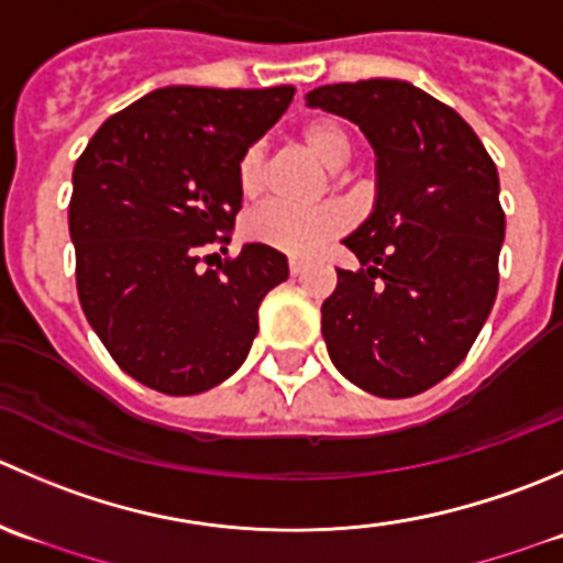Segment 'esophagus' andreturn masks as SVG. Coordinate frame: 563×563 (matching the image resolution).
Here are the masks:
<instances>
[{
    "label": "esophagus",
    "instance_id": "34e87169",
    "mask_svg": "<svg viewBox=\"0 0 563 563\" xmlns=\"http://www.w3.org/2000/svg\"><path fill=\"white\" fill-rule=\"evenodd\" d=\"M305 269H308V264H305V261H299V258H291V261H288V272H291L294 277L302 275Z\"/></svg>",
    "mask_w": 563,
    "mask_h": 563
}]
</instances>
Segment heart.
I'll use <instances>...</instances> for the list:
<instances>
[{
	"instance_id": "1",
	"label": "heart",
	"mask_w": 563,
	"mask_h": 563,
	"mask_svg": "<svg viewBox=\"0 0 563 563\" xmlns=\"http://www.w3.org/2000/svg\"><path fill=\"white\" fill-rule=\"evenodd\" d=\"M302 140L321 162L338 167L352 156V136L338 120L316 118L302 125ZM264 143H253L239 156L236 178L244 195H255L264 184ZM343 228L341 211L332 206L299 209L288 203H266L255 209L244 222V233L250 242L264 247L280 250L288 255H313L327 239L335 236Z\"/></svg>"
}]
</instances>
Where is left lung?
I'll return each instance as SVG.
<instances>
[{"mask_svg":"<svg viewBox=\"0 0 563 563\" xmlns=\"http://www.w3.org/2000/svg\"><path fill=\"white\" fill-rule=\"evenodd\" d=\"M308 107L357 123L376 154L374 211L343 239L360 269H338L321 305L327 352L374 396H418L467 357L498 297L495 162L449 103L409 81L324 85Z\"/></svg>","mask_w":563,"mask_h":563,"instance_id":"obj_1","label":"left lung"}]
</instances>
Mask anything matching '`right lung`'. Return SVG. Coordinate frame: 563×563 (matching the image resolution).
I'll list each match as a JSON object with an SVG mask.
<instances>
[{
	"label": "right lung",
	"instance_id": "obj_1",
	"mask_svg": "<svg viewBox=\"0 0 563 563\" xmlns=\"http://www.w3.org/2000/svg\"><path fill=\"white\" fill-rule=\"evenodd\" d=\"M291 98V85L159 87L103 120L76 159L68 228L81 310L151 390L195 396L225 382L258 335L261 299L288 277L286 255L264 244L202 264L206 247L231 242L239 156Z\"/></svg>",
	"mask_w": 563,
	"mask_h": 563
}]
</instances>
